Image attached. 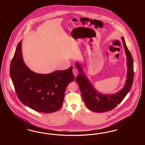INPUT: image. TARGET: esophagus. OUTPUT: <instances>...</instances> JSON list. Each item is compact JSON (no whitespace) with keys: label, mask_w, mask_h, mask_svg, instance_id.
I'll list each match as a JSON object with an SVG mask.
<instances>
[{"label":"esophagus","mask_w":145,"mask_h":145,"mask_svg":"<svg viewBox=\"0 0 145 145\" xmlns=\"http://www.w3.org/2000/svg\"><path fill=\"white\" fill-rule=\"evenodd\" d=\"M73 74L74 75L75 77H76L78 74V69H76V68H73Z\"/></svg>","instance_id":"obj_1"}]
</instances>
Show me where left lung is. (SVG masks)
I'll use <instances>...</instances> for the list:
<instances>
[{
  "mask_svg": "<svg viewBox=\"0 0 145 145\" xmlns=\"http://www.w3.org/2000/svg\"><path fill=\"white\" fill-rule=\"evenodd\" d=\"M122 40L127 58V80L124 88L120 92L113 95H103L99 93L93 88L89 80L83 73L80 65L78 63L75 64L80 73L76 76V82L79 85L86 105L91 111L102 113L114 109L121 103L131 89L134 76L133 61L123 37H122Z\"/></svg>",
  "mask_w": 145,
  "mask_h": 145,
  "instance_id": "left-lung-1",
  "label": "left lung"
}]
</instances>
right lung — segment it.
I'll return each instance as SVG.
<instances>
[{
    "label": "right lung",
    "mask_w": 145,
    "mask_h": 145,
    "mask_svg": "<svg viewBox=\"0 0 145 145\" xmlns=\"http://www.w3.org/2000/svg\"><path fill=\"white\" fill-rule=\"evenodd\" d=\"M73 67L48 74L30 70L23 59L21 41L10 65V75L20 101L37 112L52 113L63 105L66 87L74 80Z\"/></svg>",
    "instance_id": "right-lung-1"
}]
</instances>
